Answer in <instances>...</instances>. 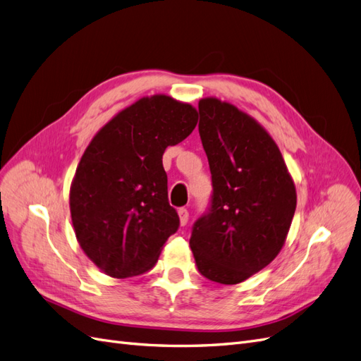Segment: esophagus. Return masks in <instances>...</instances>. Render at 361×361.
<instances>
[{
    "mask_svg": "<svg viewBox=\"0 0 361 361\" xmlns=\"http://www.w3.org/2000/svg\"><path fill=\"white\" fill-rule=\"evenodd\" d=\"M178 214H179V220H180V224H182V226L187 224V223H188V216H190V212H188V209H185V207H179Z\"/></svg>",
    "mask_w": 361,
    "mask_h": 361,
    "instance_id": "34e87169",
    "label": "esophagus"
}]
</instances>
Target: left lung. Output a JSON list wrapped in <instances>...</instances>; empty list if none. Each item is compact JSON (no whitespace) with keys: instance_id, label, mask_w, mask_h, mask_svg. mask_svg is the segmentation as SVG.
<instances>
[{"instance_id":"obj_1","label":"left lung","mask_w":361,"mask_h":361,"mask_svg":"<svg viewBox=\"0 0 361 361\" xmlns=\"http://www.w3.org/2000/svg\"><path fill=\"white\" fill-rule=\"evenodd\" d=\"M199 114L212 195L190 245L203 277L236 285L279 255L297 192L277 145L255 118L214 97L199 102Z\"/></svg>"}]
</instances>
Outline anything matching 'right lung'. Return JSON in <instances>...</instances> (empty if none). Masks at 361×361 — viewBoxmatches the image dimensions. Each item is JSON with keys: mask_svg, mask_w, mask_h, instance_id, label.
Masks as SVG:
<instances>
[{"mask_svg": "<svg viewBox=\"0 0 361 361\" xmlns=\"http://www.w3.org/2000/svg\"><path fill=\"white\" fill-rule=\"evenodd\" d=\"M197 120L190 104L164 94L143 97L110 120L85 149L72 182L71 215L84 253L105 274H143L178 232L162 155L187 138Z\"/></svg>", "mask_w": 361, "mask_h": 361, "instance_id": "obj_1", "label": "right lung"}]
</instances>
